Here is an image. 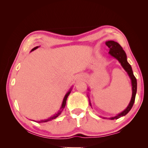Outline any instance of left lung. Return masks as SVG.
Instances as JSON below:
<instances>
[{
    "label": "left lung",
    "instance_id": "left-lung-1",
    "mask_svg": "<svg viewBox=\"0 0 148 148\" xmlns=\"http://www.w3.org/2000/svg\"><path fill=\"white\" fill-rule=\"evenodd\" d=\"M106 45L109 47L110 51L109 54L110 56H112L114 58H116L117 61L119 62V63H121V65L123 68L124 69L125 71L127 72L129 76L131 79V84H132V97L131 100L130 101V103L129 104L128 106L127 107V108L125 110H123L121 113L117 114V116L110 117V119L113 120V119H119V117L122 116H124L125 115L129 113V112L131 110L132 106H133L134 102L135 101V97H136V91H137V82L136 79L133 74V72L131 68V66L130 64L127 62V55L125 53V52L123 49L122 47L117 43L116 42H114L113 40H109L106 42ZM90 105H91V102H89ZM105 118V117H103Z\"/></svg>",
    "mask_w": 148,
    "mask_h": 148
}]
</instances>
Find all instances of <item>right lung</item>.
<instances>
[{
  "label": "right lung",
  "instance_id": "obj_1",
  "mask_svg": "<svg viewBox=\"0 0 148 148\" xmlns=\"http://www.w3.org/2000/svg\"><path fill=\"white\" fill-rule=\"evenodd\" d=\"M38 46H36V47H34L33 49H32L31 51H34V50H35L36 49H37V48H38ZM71 90H72V87L71 88V89H70L69 91H68V92H66V94L65 95V96H64V99H63V101H62V105H61V108H60V110H59L58 112H57V113L56 114H55L54 116H51V117H49V118H47V119H46L41 120V121H36V122H37V123H44V122H47V121H51V120H52V119H56V117H58V116H59V115L61 114V112H62V110H63V109L64 108L65 105H66V99H67V98H68V97H69V95H70V93H71Z\"/></svg>",
  "mask_w": 148,
  "mask_h": 148
}]
</instances>
